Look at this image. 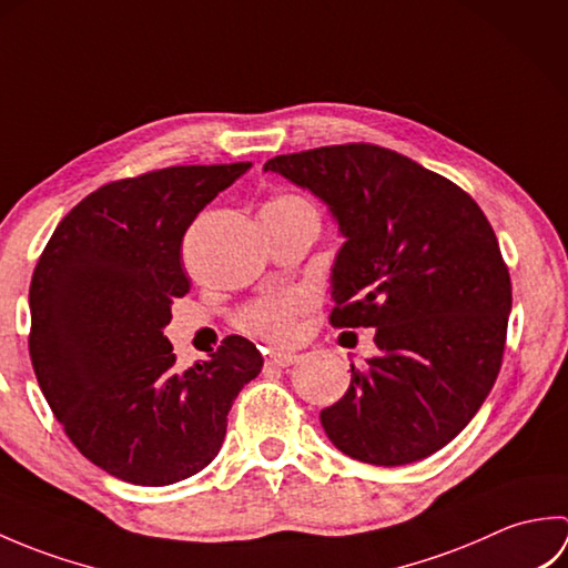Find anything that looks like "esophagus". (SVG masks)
I'll use <instances>...</instances> for the list:
<instances>
[{
	"instance_id": "34e87169",
	"label": "esophagus",
	"mask_w": 568,
	"mask_h": 568,
	"mask_svg": "<svg viewBox=\"0 0 568 568\" xmlns=\"http://www.w3.org/2000/svg\"><path fill=\"white\" fill-rule=\"evenodd\" d=\"M300 356L297 354H271L268 358H265V366L268 368H287L297 364Z\"/></svg>"
}]
</instances>
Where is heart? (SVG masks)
<instances>
[{"label": "heart", "mask_w": 568, "mask_h": 568, "mask_svg": "<svg viewBox=\"0 0 568 568\" xmlns=\"http://www.w3.org/2000/svg\"><path fill=\"white\" fill-rule=\"evenodd\" d=\"M268 204H310L303 197L281 195ZM307 310L303 295H283L275 300H261V303L246 307L239 317V327L251 336H258L265 342L285 344L291 342L297 332V317Z\"/></svg>", "instance_id": "heart-1"}]
</instances>
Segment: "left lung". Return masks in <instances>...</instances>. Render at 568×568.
<instances>
[{"mask_svg":"<svg viewBox=\"0 0 568 568\" xmlns=\"http://www.w3.org/2000/svg\"><path fill=\"white\" fill-rule=\"evenodd\" d=\"M263 171L310 190L339 224L329 322L376 329L378 354L320 413L327 437L373 466L439 452L503 364L513 287L486 214L452 180L373 143L275 155Z\"/></svg>","mask_w":568,"mask_h":568,"instance_id":"left-lung-1","label":"left lung"}]
</instances>
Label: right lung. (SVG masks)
Here are the masks:
<instances>
[{
    "mask_svg": "<svg viewBox=\"0 0 568 568\" xmlns=\"http://www.w3.org/2000/svg\"><path fill=\"white\" fill-rule=\"evenodd\" d=\"M251 163L173 165L102 185L75 204L31 277L33 373L84 458L136 486H171L220 454L239 390L263 356L226 336L175 368L163 336L190 291L183 236Z\"/></svg>",
    "mask_w": 568,
    "mask_h": 568,
    "instance_id": "obj_1",
    "label": "right lung"
}]
</instances>
